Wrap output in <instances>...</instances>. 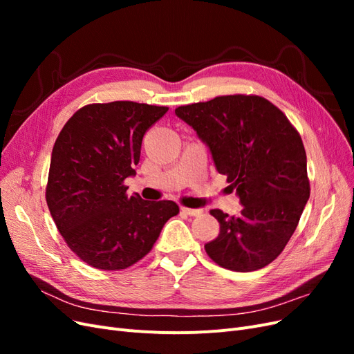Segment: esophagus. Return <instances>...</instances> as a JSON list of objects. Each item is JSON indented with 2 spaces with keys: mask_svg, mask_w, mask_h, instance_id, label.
I'll use <instances>...</instances> for the list:
<instances>
[{
  "mask_svg": "<svg viewBox=\"0 0 354 354\" xmlns=\"http://www.w3.org/2000/svg\"><path fill=\"white\" fill-rule=\"evenodd\" d=\"M181 211L186 212L187 216H201L203 212L202 209H196V208H186V207H181Z\"/></svg>",
  "mask_w": 354,
  "mask_h": 354,
  "instance_id": "obj_1",
  "label": "esophagus"
}]
</instances>
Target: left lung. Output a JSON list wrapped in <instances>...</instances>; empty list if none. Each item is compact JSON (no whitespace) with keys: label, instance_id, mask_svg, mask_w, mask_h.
Here are the masks:
<instances>
[{"label":"left lung","instance_id":"8db88e82","mask_svg":"<svg viewBox=\"0 0 354 354\" xmlns=\"http://www.w3.org/2000/svg\"><path fill=\"white\" fill-rule=\"evenodd\" d=\"M176 115L208 146L242 205L233 217L211 209L220 233L205 245L207 254L229 270L263 269L283 251L310 196L301 137L260 95H220L180 106Z\"/></svg>","mask_w":354,"mask_h":354}]
</instances>
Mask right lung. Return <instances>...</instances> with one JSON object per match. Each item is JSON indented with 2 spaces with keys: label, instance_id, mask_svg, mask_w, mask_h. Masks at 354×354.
I'll return each mask as SVG.
<instances>
[{
  "label": "right lung",
  "instance_id": "obj_1",
  "mask_svg": "<svg viewBox=\"0 0 354 354\" xmlns=\"http://www.w3.org/2000/svg\"><path fill=\"white\" fill-rule=\"evenodd\" d=\"M165 106L136 102L87 104L62 128L53 147L46 199L69 248L100 270H121L152 250L173 201L127 196L145 133Z\"/></svg>",
  "mask_w": 354,
  "mask_h": 354
}]
</instances>
